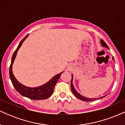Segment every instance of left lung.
<instances>
[{
    "mask_svg": "<svg viewBox=\"0 0 125 125\" xmlns=\"http://www.w3.org/2000/svg\"><path fill=\"white\" fill-rule=\"evenodd\" d=\"M100 43H101L102 45V46L104 47H106L107 49H109V47L107 46V45L106 43L105 42H104V41H103L102 39L100 40ZM112 59L114 61V58H113V57L112 58ZM71 90H72V93L73 94L74 96H75L76 97H77V98L79 99H81L82 100H83V101H86V102H90V101H92V100H97V99H102V97H104L105 96H103V97H98V98H92V99H89V98H87V97H85L84 96H83L82 95H81V94H79L78 92L76 91V90H75V89H74V87L73 86V76H72V80H71Z\"/></svg>",
    "mask_w": 125,
    "mask_h": 125,
    "instance_id": "left-lung-1",
    "label": "left lung"
}]
</instances>
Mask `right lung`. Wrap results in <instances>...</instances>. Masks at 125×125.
Listing matches in <instances>:
<instances>
[{"instance_id":"1","label":"right lung","mask_w":125,"mask_h":125,"mask_svg":"<svg viewBox=\"0 0 125 125\" xmlns=\"http://www.w3.org/2000/svg\"><path fill=\"white\" fill-rule=\"evenodd\" d=\"M28 36V35L26 36L25 38L21 40L19 44L18 48L16 49V51L14 52L12 56L11 64L10 66L9 69L10 78V80L12 81L13 87H15V89L21 95L33 100L46 99L49 98L52 94L53 92L54 86H55L56 84V83L58 82L60 76H61L62 72L57 74V75L54 76L51 81H49L46 84L38 87H29L23 85V84L20 83L17 81V79L15 78L13 74L12 64L13 63L14 60H15L16 56V54L17 53H18L19 49L21 48L22 43L24 41H25Z\"/></svg>"}]
</instances>
